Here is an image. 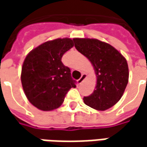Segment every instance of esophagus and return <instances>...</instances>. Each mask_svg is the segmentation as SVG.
I'll use <instances>...</instances> for the list:
<instances>
[{"mask_svg":"<svg viewBox=\"0 0 147 147\" xmlns=\"http://www.w3.org/2000/svg\"><path fill=\"white\" fill-rule=\"evenodd\" d=\"M86 78H87V74H82L81 78L78 80V84H81V83L86 79Z\"/></svg>","mask_w":147,"mask_h":147,"instance_id":"34e87169","label":"esophagus"}]
</instances>
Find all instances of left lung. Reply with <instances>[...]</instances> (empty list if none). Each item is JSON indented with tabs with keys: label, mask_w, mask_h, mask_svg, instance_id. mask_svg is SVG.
Returning <instances> with one entry per match:
<instances>
[{
	"label": "left lung",
	"mask_w": 147,
	"mask_h": 147,
	"mask_svg": "<svg viewBox=\"0 0 147 147\" xmlns=\"http://www.w3.org/2000/svg\"><path fill=\"white\" fill-rule=\"evenodd\" d=\"M75 48L94 66L97 82L96 90L84 96V103L98 110L112 107L120 100L128 82V67L125 58L108 43L97 39L74 38Z\"/></svg>",
	"instance_id": "1"
}]
</instances>
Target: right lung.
<instances>
[{
  "mask_svg": "<svg viewBox=\"0 0 147 147\" xmlns=\"http://www.w3.org/2000/svg\"><path fill=\"white\" fill-rule=\"evenodd\" d=\"M73 47V40L58 38L40 45L26 56L21 82L27 98L37 109L47 111L58 108L70 88H76L70 69L61 61L63 55Z\"/></svg>",
  "mask_w": 147,
  "mask_h": 147,
  "instance_id": "1",
  "label": "right lung"
}]
</instances>
